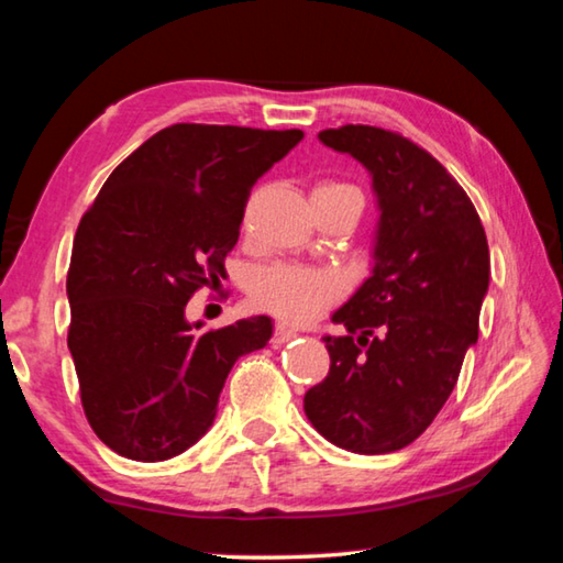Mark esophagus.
Segmentation results:
<instances>
[{"label":"esophagus","instance_id":"34e87169","mask_svg":"<svg viewBox=\"0 0 563 563\" xmlns=\"http://www.w3.org/2000/svg\"><path fill=\"white\" fill-rule=\"evenodd\" d=\"M295 338V330L292 328H288V325H283V322H278V325L273 328V345H283V342H288V340H292Z\"/></svg>","mask_w":563,"mask_h":563}]
</instances>
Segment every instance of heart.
Instances as JSON below:
<instances>
[{"label": "heart", "mask_w": 563, "mask_h": 563, "mask_svg": "<svg viewBox=\"0 0 563 563\" xmlns=\"http://www.w3.org/2000/svg\"><path fill=\"white\" fill-rule=\"evenodd\" d=\"M318 188H352L345 184H322ZM247 292L255 308L271 316L305 322L316 318L320 310L335 302L342 292V283L335 273L322 268H305L292 263H271L255 268L247 283Z\"/></svg>", "instance_id": "1"}]
</instances>
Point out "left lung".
I'll use <instances>...</instances> for the list:
<instances>
[{
  "mask_svg": "<svg viewBox=\"0 0 563 563\" xmlns=\"http://www.w3.org/2000/svg\"><path fill=\"white\" fill-rule=\"evenodd\" d=\"M373 176L375 268L332 312L330 373L305 415L355 454L412 444L450 399L489 290V245L470 196L440 161L395 131L347 123L318 133Z\"/></svg>",
  "mask_w": 563,
  "mask_h": 563,
  "instance_id": "obj_1",
  "label": "left lung"
}]
</instances>
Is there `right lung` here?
Returning <instances> with one entry per match:
<instances>
[{
    "label": "right lung",
    "mask_w": 563,
    "mask_h": 563,
    "mask_svg": "<svg viewBox=\"0 0 563 563\" xmlns=\"http://www.w3.org/2000/svg\"><path fill=\"white\" fill-rule=\"evenodd\" d=\"M300 129L174 123L121 161L74 235L66 295L84 415L126 460L164 462L213 424L235 360L268 345V316L186 320L225 273L247 196Z\"/></svg>",
    "instance_id": "1"
}]
</instances>
